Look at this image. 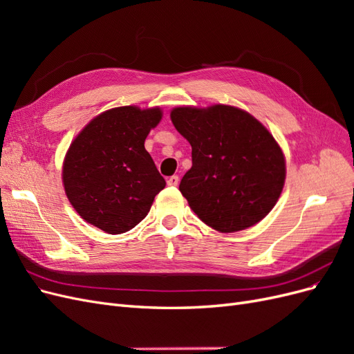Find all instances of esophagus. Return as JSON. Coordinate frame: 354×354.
I'll list each match as a JSON object with an SVG mask.
<instances>
[{
  "label": "esophagus",
  "instance_id": "1",
  "mask_svg": "<svg viewBox=\"0 0 354 354\" xmlns=\"http://www.w3.org/2000/svg\"><path fill=\"white\" fill-rule=\"evenodd\" d=\"M178 176H171V177H168V180H167V183H168V186H178Z\"/></svg>",
  "mask_w": 354,
  "mask_h": 354
}]
</instances>
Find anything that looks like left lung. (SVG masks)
<instances>
[{
  "label": "left lung",
  "mask_w": 354,
  "mask_h": 354,
  "mask_svg": "<svg viewBox=\"0 0 354 354\" xmlns=\"http://www.w3.org/2000/svg\"><path fill=\"white\" fill-rule=\"evenodd\" d=\"M171 121L192 146V168L178 189L203 223L232 233L272 211L285 183V158L263 124L226 104L176 108Z\"/></svg>",
  "instance_id": "8db88e82"
}]
</instances>
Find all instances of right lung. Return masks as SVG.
<instances>
[{
	"instance_id": "right-lung-1",
	"label": "right lung",
	"mask_w": 354,
	"mask_h": 354,
	"mask_svg": "<svg viewBox=\"0 0 354 354\" xmlns=\"http://www.w3.org/2000/svg\"><path fill=\"white\" fill-rule=\"evenodd\" d=\"M159 108L122 106L95 116L72 142L63 185L72 207L93 226L120 234L137 226L165 187L145 140Z\"/></svg>"
}]
</instances>
